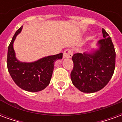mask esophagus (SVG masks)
I'll return each instance as SVG.
<instances>
[{
	"instance_id": "1",
	"label": "esophagus",
	"mask_w": 122,
	"mask_h": 122,
	"mask_svg": "<svg viewBox=\"0 0 122 122\" xmlns=\"http://www.w3.org/2000/svg\"><path fill=\"white\" fill-rule=\"evenodd\" d=\"M72 56V51L70 49H67L64 51L63 52V58H71Z\"/></svg>"
}]
</instances>
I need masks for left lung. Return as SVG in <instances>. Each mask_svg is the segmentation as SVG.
<instances>
[{"mask_svg":"<svg viewBox=\"0 0 122 122\" xmlns=\"http://www.w3.org/2000/svg\"><path fill=\"white\" fill-rule=\"evenodd\" d=\"M103 39L99 40L98 49L86 53H75L71 73L72 82L84 93L98 92L107 84L115 69L116 52L111 38L102 29Z\"/></svg>","mask_w":122,"mask_h":122,"instance_id":"8db88e82","label":"left lung"}]
</instances>
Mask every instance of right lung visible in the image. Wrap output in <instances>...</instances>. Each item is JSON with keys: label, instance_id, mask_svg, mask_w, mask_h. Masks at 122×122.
Wrapping results in <instances>:
<instances>
[{"label": "right lung", "instance_id": "right-lung-1", "mask_svg": "<svg viewBox=\"0 0 122 122\" xmlns=\"http://www.w3.org/2000/svg\"><path fill=\"white\" fill-rule=\"evenodd\" d=\"M23 26L15 32L8 49L7 66L10 76L22 90L30 92L42 91L50 82L55 61L61 59L63 53L44 57L30 63L20 61L15 57L14 42Z\"/></svg>", "mask_w": 122, "mask_h": 122}]
</instances>
